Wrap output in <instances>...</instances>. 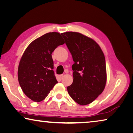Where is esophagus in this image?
<instances>
[{
    "label": "esophagus",
    "mask_w": 133,
    "mask_h": 133,
    "mask_svg": "<svg viewBox=\"0 0 133 133\" xmlns=\"http://www.w3.org/2000/svg\"><path fill=\"white\" fill-rule=\"evenodd\" d=\"M58 77H59V79H62V78L63 77V75H59V76H58Z\"/></svg>",
    "instance_id": "obj_1"
}]
</instances>
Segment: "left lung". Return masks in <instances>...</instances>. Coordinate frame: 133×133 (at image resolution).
Returning <instances> with one entry per match:
<instances>
[{
  "instance_id": "8db88e82",
  "label": "left lung",
  "mask_w": 133,
  "mask_h": 133,
  "mask_svg": "<svg viewBox=\"0 0 133 133\" xmlns=\"http://www.w3.org/2000/svg\"><path fill=\"white\" fill-rule=\"evenodd\" d=\"M71 52L73 81L67 88L71 98L81 105L90 104L102 93L107 83L106 63L99 44L77 32L61 34Z\"/></svg>"
}]
</instances>
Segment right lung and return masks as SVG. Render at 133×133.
Masks as SVG:
<instances>
[{
	"label": "right lung",
	"instance_id": "add662e5",
	"mask_svg": "<svg viewBox=\"0 0 133 133\" xmlns=\"http://www.w3.org/2000/svg\"><path fill=\"white\" fill-rule=\"evenodd\" d=\"M64 44L60 34L47 33L29 44L19 62L18 77L21 89L34 102L47 96L57 83L51 54L58 45Z\"/></svg>",
	"mask_w": 133,
	"mask_h": 133
}]
</instances>
